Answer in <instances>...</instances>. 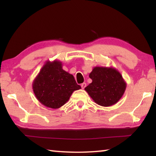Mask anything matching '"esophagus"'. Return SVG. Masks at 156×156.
<instances>
[{"instance_id": "obj_1", "label": "esophagus", "mask_w": 156, "mask_h": 156, "mask_svg": "<svg viewBox=\"0 0 156 156\" xmlns=\"http://www.w3.org/2000/svg\"><path fill=\"white\" fill-rule=\"evenodd\" d=\"M86 86H87V84H86L85 83H83L81 84V87H82V89H84V88L86 87Z\"/></svg>"}]
</instances>
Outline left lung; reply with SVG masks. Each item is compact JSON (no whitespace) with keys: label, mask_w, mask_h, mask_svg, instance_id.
<instances>
[{"label":"left lung","mask_w":156,"mask_h":156,"mask_svg":"<svg viewBox=\"0 0 156 156\" xmlns=\"http://www.w3.org/2000/svg\"><path fill=\"white\" fill-rule=\"evenodd\" d=\"M89 76L92 83L84 90L100 106L110 107L115 105L125 93L126 83L115 68L95 67Z\"/></svg>","instance_id":"1"}]
</instances>
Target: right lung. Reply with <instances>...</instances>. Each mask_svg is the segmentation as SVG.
<instances>
[{
    "instance_id": "obj_1",
    "label": "right lung",
    "mask_w": 156,
    "mask_h": 156,
    "mask_svg": "<svg viewBox=\"0 0 156 156\" xmlns=\"http://www.w3.org/2000/svg\"><path fill=\"white\" fill-rule=\"evenodd\" d=\"M35 96L44 106L58 109L67 102L72 93L81 89L73 76L62 69V62L47 60L32 83Z\"/></svg>"
}]
</instances>
